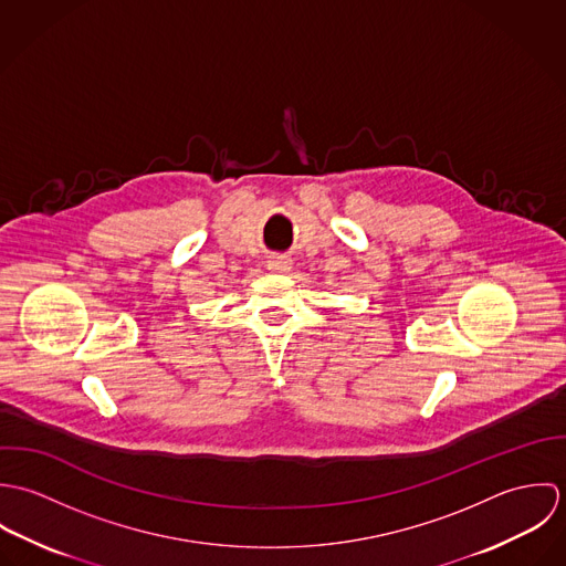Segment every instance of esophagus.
<instances>
[{
    "instance_id": "1",
    "label": "esophagus",
    "mask_w": 566,
    "mask_h": 566,
    "mask_svg": "<svg viewBox=\"0 0 566 566\" xmlns=\"http://www.w3.org/2000/svg\"><path fill=\"white\" fill-rule=\"evenodd\" d=\"M290 268H292V259H287V256H272L268 261L270 272H287Z\"/></svg>"
}]
</instances>
